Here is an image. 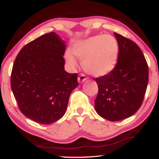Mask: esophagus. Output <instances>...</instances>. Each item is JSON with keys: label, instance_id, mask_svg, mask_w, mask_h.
Returning <instances> with one entry per match:
<instances>
[{"label": "esophagus", "instance_id": "esophagus-1", "mask_svg": "<svg viewBox=\"0 0 159 159\" xmlns=\"http://www.w3.org/2000/svg\"><path fill=\"white\" fill-rule=\"evenodd\" d=\"M87 79H88V77L84 74H80L79 76L78 77V81H79V83H83L84 81H85Z\"/></svg>", "mask_w": 159, "mask_h": 159}]
</instances>
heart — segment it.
<instances>
[{"instance_id": "b5f03b06", "label": "heart", "mask_w": 159, "mask_h": 159, "mask_svg": "<svg viewBox=\"0 0 159 159\" xmlns=\"http://www.w3.org/2000/svg\"><path fill=\"white\" fill-rule=\"evenodd\" d=\"M120 48L114 36L99 34L77 41L71 52L66 53V60L71 69L78 66L74 55L83 60V67L88 73L95 77L111 74L117 66Z\"/></svg>"}]
</instances>
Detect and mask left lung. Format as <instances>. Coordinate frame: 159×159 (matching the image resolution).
I'll return each mask as SVG.
<instances>
[{
    "label": "left lung",
    "instance_id": "obj_1",
    "mask_svg": "<svg viewBox=\"0 0 159 159\" xmlns=\"http://www.w3.org/2000/svg\"><path fill=\"white\" fill-rule=\"evenodd\" d=\"M120 48L117 66L111 74L96 78L95 108L101 117L118 121L135 114L143 102L149 80L145 57L135 43L114 33Z\"/></svg>",
    "mask_w": 159,
    "mask_h": 159
}]
</instances>
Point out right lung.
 Here are the masks:
<instances>
[{"mask_svg":"<svg viewBox=\"0 0 159 159\" xmlns=\"http://www.w3.org/2000/svg\"><path fill=\"white\" fill-rule=\"evenodd\" d=\"M65 43L55 32L44 34L21 48L13 64V95L21 112L36 123L60 120L79 85L77 74L64 70Z\"/></svg>","mask_w":159,"mask_h":159,"instance_id":"add662e5","label":"right lung"}]
</instances>
